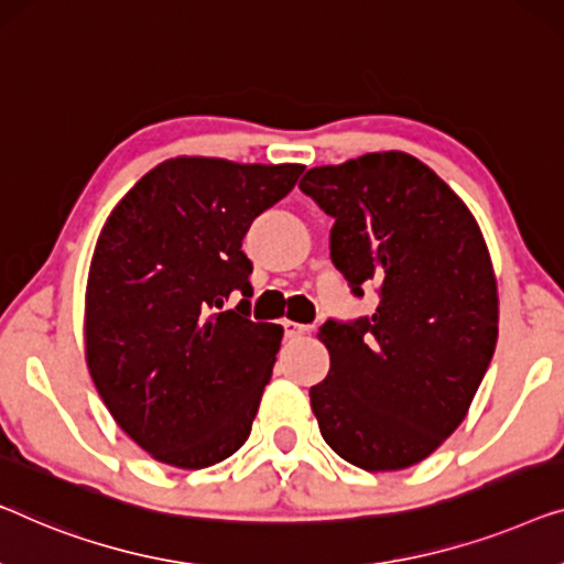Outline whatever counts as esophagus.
Instances as JSON below:
<instances>
[{
  "mask_svg": "<svg viewBox=\"0 0 564 564\" xmlns=\"http://www.w3.org/2000/svg\"><path fill=\"white\" fill-rule=\"evenodd\" d=\"M282 325H284V336H288V338H300V336H305V333L310 330L307 325L292 323V321H284Z\"/></svg>",
  "mask_w": 564,
  "mask_h": 564,
  "instance_id": "1",
  "label": "esophagus"
}]
</instances>
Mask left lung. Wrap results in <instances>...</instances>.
Masks as SVG:
<instances>
[{
    "label": "left lung",
    "mask_w": 564,
    "mask_h": 564,
    "mask_svg": "<svg viewBox=\"0 0 564 564\" xmlns=\"http://www.w3.org/2000/svg\"><path fill=\"white\" fill-rule=\"evenodd\" d=\"M300 191L333 216L330 259L371 317L328 321L310 389L321 435L364 470H402L465 420L499 338L491 254L468 206L406 152L307 170Z\"/></svg>",
    "instance_id": "obj_1"
}]
</instances>
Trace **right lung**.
<instances>
[{
  "label": "right lung",
  "mask_w": 564,
  "mask_h": 564,
  "mask_svg": "<svg viewBox=\"0 0 564 564\" xmlns=\"http://www.w3.org/2000/svg\"><path fill=\"white\" fill-rule=\"evenodd\" d=\"M302 170L173 158L106 218L86 284V364L154 460L198 470L247 443L284 330L249 321L241 241ZM234 291L245 300L221 311Z\"/></svg>",
  "instance_id": "right-lung-1"
}]
</instances>
